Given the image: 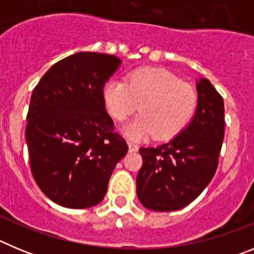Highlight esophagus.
<instances>
[{
  "label": "esophagus",
  "instance_id": "34e87169",
  "mask_svg": "<svg viewBox=\"0 0 254 254\" xmlns=\"http://www.w3.org/2000/svg\"><path fill=\"white\" fill-rule=\"evenodd\" d=\"M128 150L131 152H136L138 150V146H137V145H136V143L128 142Z\"/></svg>",
  "mask_w": 254,
  "mask_h": 254
}]
</instances>
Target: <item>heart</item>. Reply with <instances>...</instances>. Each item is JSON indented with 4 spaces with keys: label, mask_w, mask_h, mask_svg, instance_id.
Returning a JSON list of instances; mask_svg holds the SVG:
<instances>
[{
    "label": "heart",
    "mask_w": 254,
    "mask_h": 254,
    "mask_svg": "<svg viewBox=\"0 0 254 254\" xmlns=\"http://www.w3.org/2000/svg\"><path fill=\"white\" fill-rule=\"evenodd\" d=\"M107 112L122 122L136 109L138 114L125 127L132 138L152 134L155 140H170L187 127L196 113L198 98L193 87L163 68L136 69L127 80H109L102 90ZM140 107H138V104Z\"/></svg>",
    "instance_id": "1"
}]
</instances>
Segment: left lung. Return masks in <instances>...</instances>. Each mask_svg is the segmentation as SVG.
<instances>
[{
    "mask_svg": "<svg viewBox=\"0 0 254 254\" xmlns=\"http://www.w3.org/2000/svg\"><path fill=\"white\" fill-rule=\"evenodd\" d=\"M198 104L190 125L172 141L141 147L137 197L146 208L176 211L190 203L214 178L225 133L223 96L207 78L197 81Z\"/></svg>",
    "mask_w": 254,
    "mask_h": 254,
    "instance_id": "1",
    "label": "left lung"
}]
</instances>
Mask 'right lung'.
Wrapping results in <instances>:
<instances>
[{
    "label": "right lung",
    "mask_w": 254,
    "mask_h": 254,
    "mask_svg": "<svg viewBox=\"0 0 254 254\" xmlns=\"http://www.w3.org/2000/svg\"><path fill=\"white\" fill-rule=\"evenodd\" d=\"M121 62L112 55L78 52L53 64L33 90L25 129L30 169L38 187L58 205H98L128 151L102 98Z\"/></svg>",
    "instance_id": "add662e5"
}]
</instances>
